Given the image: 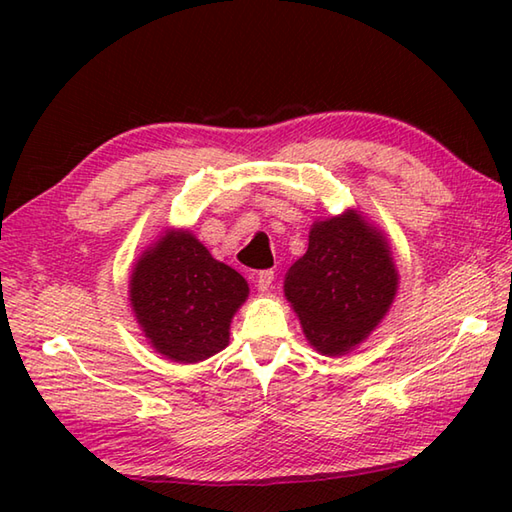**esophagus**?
Segmentation results:
<instances>
[{
	"label": "esophagus",
	"mask_w": 512,
	"mask_h": 512,
	"mask_svg": "<svg viewBox=\"0 0 512 512\" xmlns=\"http://www.w3.org/2000/svg\"><path fill=\"white\" fill-rule=\"evenodd\" d=\"M273 284H275V270H262V273L257 275V288L262 292L273 288Z\"/></svg>",
	"instance_id": "34e87169"
}]
</instances>
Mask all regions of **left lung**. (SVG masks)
<instances>
[{
    "instance_id": "8db88e82",
    "label": "left lung",
    "mask_w": 512,
    "mask_h": 512,
    "mask_svg": "<svg viewBox=\"0 0 512 512\" xmlns=\"http://www.w3.org/2000/svg\"><path fill=\"white\" fill-rule=\"evenodd\" d=\"M387 242L356 213L317 222L306 255L286 275V297L308 341L323 354L361 343L396 297Z\"/></svg>"
}]
</instances>
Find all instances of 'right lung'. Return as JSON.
I'll use <instances>...</instances> for the list:
<instances>
[{"label": "right lung", "instance_id": "obj_1", "mask_svg": "<svg viewBox=\"0 0 512 512\" xmlns=\"http://www.w3.org/2000/svg\"><path fill=\"white\" fill-rule=\"evenodd\" d=\"M129 297L160 354L198 363L228 345V325L248 297V284L191 233H171L138 259Z\"/></svg>", "mask_w": 512, "mask_h": 512}]
</instances>
